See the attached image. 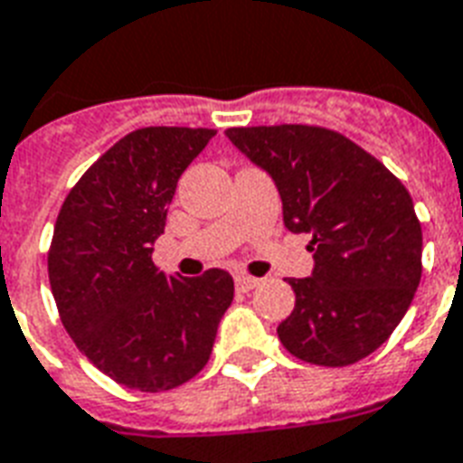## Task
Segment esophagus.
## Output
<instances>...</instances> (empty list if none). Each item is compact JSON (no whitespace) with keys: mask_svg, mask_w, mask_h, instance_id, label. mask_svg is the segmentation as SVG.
I'll return each mask as SVG.
<instances>
[{"mask_svg":"<svg viewBox=\"0 0 463 463\" xmlns=\"http://www.w3.org/2000/svg\"><path fill=\"white\" fill-rule=\"evenodd\" d=\"M236 290L239 293H249V290H253L256 285H259V278H251V276H236L234 280Z\"/></svg>","mask_w":463,"mask_h":463,"instance_id":"1","label":"esophagus"}]
</instances>
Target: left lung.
I'll return each mask as SVG.
<instances>
[{"instance_id":"left-lung-1","label":"left lung","mask_w":463,"mask_h":463,"mask_svg":"<svg viewBox=\"0 0 463 463\" xmlns=\"http://www.w3.org/2000/svg\"><path fill=\"white\" fill-rule=\"evenodd\" d=\"M227 137L276 180L285 227L312 234V276L288 280L295 307L278 325L283 346L329 368L366 359L422 276V227L405 185L332 128L236 127Z\"/></svg>"}]
</instances>
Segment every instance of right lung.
<instances>
[{"mask_svg": "<svg viewBox=\"0 0 463 463\" xmlns=\"http://www.w3.org/2000/svg\"><path fill=\"white\" fill-rule=\"evenodd\" d=\"M214 134L131 131L85 170L55 219L48 278L62 326L131 391H173L197 376L234 300L227 270L165 276L151 259L180 175Z\"/></svg>", "mask_w": 463, "mask_h": 463, "instance_id": "right-lung-1", "label": "right lung"}]
</instances>
